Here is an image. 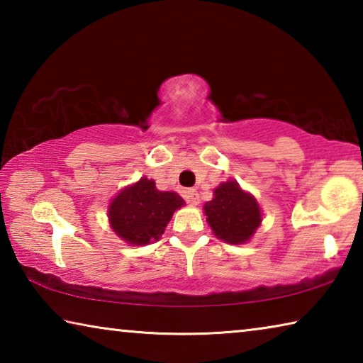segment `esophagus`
Listing matches in <instances>:
<instances>
[{
  "instance_id": "obj_1",
  "label": "esophagus",
  "mask_w": 363,
  "mask_h": 363,
  "mask_svg": "<svg viewBox=\"0 0 363 363\" xmlns=\"http://www.w3.org/2000/svg\"><path fill=\"white\" fill-rule=\"evenodd\" d=\"M184 199H186L187 203H189V205H192V206L199 205V201H200L199 192H196L195 189H187L186 192H184Z\"/></svg>"
}]
</instances>
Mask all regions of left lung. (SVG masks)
<instances>
[{
    "instance_id": "1",
    "label": "left lung",
    "mask_w": 363,
    "mask_h": 363,
    "mask_svg": "<svg viewBox=\"0 0 363 363\" xmlns=\"http://www.w3.org/2000/svg\"><path fill=\"white\" fill-rule=\"evenodd\" d=\"M203 210L214 235L232 245L247 243L262 220L259 203L235 181L219 184Z\"/></svg>"
}]
</instances>
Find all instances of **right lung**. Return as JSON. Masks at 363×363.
<instances>
[{"instance_id": "obj_1", "label": "right lung", "mask_w": 363, "mask_h": 363, "mask_svg": "<svg viewBox=\"0 0 363 363\" xmlns=\"http://www.w3.org/2000/svg\"><path fill=\"white\" fill-rule=\"evenodd\" d=\"M184 206L176 192H162L155 181L140 177L110 201V227L121 240L134 247H143L160 240L173 213Z\"/></svg>"}]
</instances>
